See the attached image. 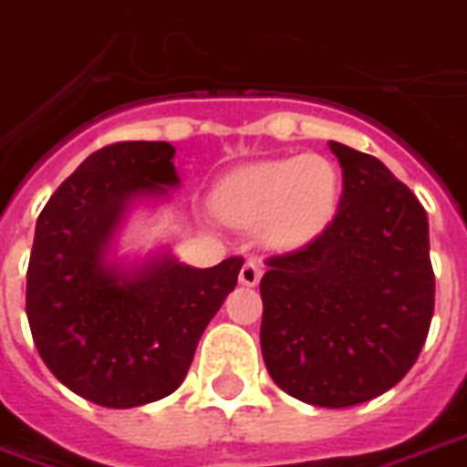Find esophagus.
<instances>
[{
	"instance_id": "1",
	"label": "esophagus",
	"mask_w": 467,
	"mask_h": 467,
	"mask_svg": "<svg viewBox=\"0 0 467 467\" xmlns=\"http://www.w3.org/2000/svg\"><path fill=\"white\" fill-rule=\"evenodd\" d=\"M261 281V268L254 261H246L241 266V274H238V284L241 285H256Z\"/></svg>"
}]
</instances>
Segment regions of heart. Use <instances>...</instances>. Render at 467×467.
Returning a JSON list of instances; mask_svg holds the SVG:
<instances>
[{"label": "heart", "mask_w": 467, "mask_h": 467, "mask_svg": "<svg viewBox=\"0 0 467 467\" xmlns=\"http://www.w3.org/2000/svg\"><path fill=\"white\" fill-rule=\"evenodd\" d=\"M341 193V173L321 154L248 163L226 176L213 209L234 226L261 223L275 248H298L331 223Z\"/></svg>", "instance_id": "heart-1"}]
</instances>
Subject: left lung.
<instances>
[{
	"label": "left lung",
	"instance_id": "8db88e82",
	"mask_svg": "<svg viewBox=\"0 0 467 467\" xmlns=\"http://www.w3.org/2000/svg\"><path fill=\"white\" fill-rule=\"evenodd\" d=\"M343 169L336 219L308 246L268 258L261 353L274 383L321 408L386 393L431 328L428 216L376 156L328 141Z\"/></svg>",
	"mask_w": 467,
	"mask_h": 467
}]
</instances>
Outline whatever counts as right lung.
Here are the masks:
<instances>
[{"label": "right lung", "mask_w": 467, "mask_h": 467, "mask_svg": "<svg viewBox=\"0 0 467 467\" xmlns=\"http://www.w3.org/2000/svg\"><path fill=\"white\" fill-rule=\"evenodd\" d=\"M169 141L104 146L36 219L26 318L47 368L77 396L136 408L182 386L201 333L236 288L244 258L196 268L169 246L119 254L129 213L182 186Z\"/></svg>", "instance_id": "add662e5"}]
</instances>
